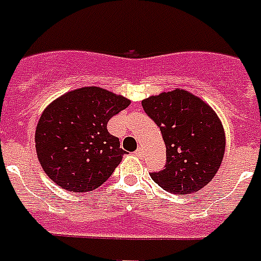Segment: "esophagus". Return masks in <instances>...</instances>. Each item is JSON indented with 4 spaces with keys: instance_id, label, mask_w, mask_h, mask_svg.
Wrapping results in <instances>:
<instances>
[{
    "instance_id": "obj_1",
    "label": "esophagus",
    "mask_w": 261,
    "mask_h": 261,
    "mask_svg": "<svg viewBox=\"0 0 261 261\" xmlns=\"http://www.w3.org/2000/svg\"><path fill=\"white\" fill-rule=\"evenodd\" d=\"M135 155H136L137 158H143V155H144L143 149H141V148H137L136 152H135Z\"/></svg>"
}]
</instances>
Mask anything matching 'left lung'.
Segmentation results:
<instances>
[{"mask_svg": "<svg viewBox=\"0 0 261 261\" xmlns=\"http://www.w3.org/2000/svg\"><path fill=\"white\" fill-rule=\"evenodd\" d=\"M141 105L166 144V168L152 172V180L179 195L203 189L216 176L225 153L224 126L216 112L183 89L151 95Z\"/></svg>", "mask_w": 261, "mask_h": 261, "instance_id": "8db88e82", "label": "left lung"}]
</instances>
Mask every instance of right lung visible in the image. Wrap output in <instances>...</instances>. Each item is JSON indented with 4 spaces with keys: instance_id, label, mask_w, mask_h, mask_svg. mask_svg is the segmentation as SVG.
Masks as SVG:
<instances>
[{
    "instance_id": "obj_1",
    "label": "right lung",
    "mask_w": 261,
    "mask_h": 261,
    "mask_svg": "<svg viewBox=\"0 0 261 261\" xmlns=\"http://www.w3.org/2000/svg\"><path fill=\"white\" fill-rule=\"evenodd\" d=\"M130 105L128 98L97 86L81 87L52 101L37 122V159L52 182L72 193L106 182L125 151L108 132V121Z\"/></svg>"
}]
</instances>
